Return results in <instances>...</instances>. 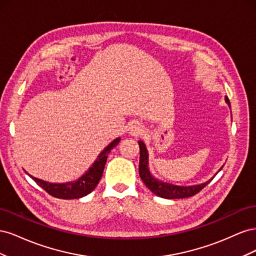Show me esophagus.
I'll use <instances>...</instances> for the list:
<instances>
[{"label": "esophagus", "instance_id": "1", "mask_svg": "<svg viewBox=\"0 0 256 256\" xmlns=\"http://www.w3.org/2000/svg\"><path fill=\"white\" fill-rule=\"evenodd\" d=\"M128 131L131 134H140L142 132V128L140 125H138V124L134 122V124H131V126L129 127Z\"/></svg>", "mask_w": 256, "mask_h": 256}]
</instances>
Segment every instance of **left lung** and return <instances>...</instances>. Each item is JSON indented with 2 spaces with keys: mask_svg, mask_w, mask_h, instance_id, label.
<instances>
[{
  "mask_svg": "<svg viewBox=\"0 0 256 256\" xmlns=\"http://www.w3.org/2000/svg\"><path fill=\"white\" fill-rule=\"evenodd\" d=\"M226 102L230 108V100H228V96H226ZM138 146H140V166H138V173H140L141 180L146 184V187L148 188L154 193V194H156V196H158L160 198H168V200L189 198V196L196 194V193H198L200 190H202L204 187H206V186L214 180V177H212L210 180L203 182V184H193V186H177V184L162 182V180H158V178L154 177L150 171L148 152H147L146 145L144 144L143 141H138ZM222 168H223V166H221V168L218 172L221 171Z\"/></svg>",
  "mask_w": 256,
  "mask_h": 256,
  "instance_id": "obj_1",
  "label": "left lung"
}]
</instances>
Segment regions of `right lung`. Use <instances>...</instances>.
<instances>
[{
    "instance_id": "right-lung-1",
    "label": "right lung",
    "mask_w": 256,
    "mask_h": 256,
    "mask_svg": "<svg viewBox=\"0 0 256 256\" xmlns=\"http://www.w3.org/2000/svg\"><path fill=\"white\" fill-rule=\"evenodd\" d=\"M120 141V138H116L114 141H112L106 148L99 154V156L95 160L92 166L88 168V171L85 172L79 180L74 182H68L63 184H53L49 182H44L40 178H36L32 175L26 173L33 180L36 182L38 186L47 191L50 196L63 198V200H72V198H80L90 194V193L96 188L99 180H102V176L104 173V168L106 166V162L108 159V154H110L113 147L118 145Z\"/></svg>"
}]
</instances>
